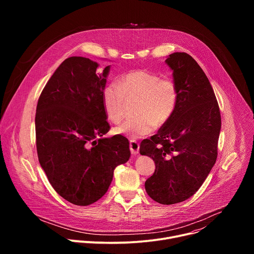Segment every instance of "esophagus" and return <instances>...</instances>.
I'll use <instances>...</instances> for the list:
<instances>
[{
  "mask_svg": "<svg viewBox=\"0 0 254 254\" xmlns=\"http://www.w3.org/2000/svg\"><path fill=\"white\" fill-rule=\"evenodd\" d=\"M129 149L132 155H137L139 152V143L136 140L131 139L129 141Z\"/></svg>",
  "mask_w": 254,
  "mask_h": 254,
  "instance_id": "esophagus-1",
  "label": "esophagus"
}]
</instances>
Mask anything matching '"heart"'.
Instances as JSON below:
<instances>
[{"mask_svg": "<svg viewBox=\"0 0 254 254\" xmlns=\"http://www.w3.org/2000/svg\"><path fill=\"white\" fill-rule=\"evenodd\" d=\"M138 99L135 116L115 128V132L130 138L151 134L174 115L178 103V89L171 79H161L153 72L136 69L122 75L117 83L102 91V104L107 119L120 123L126 115V101Z\"/></svg>", "mask_w": 254, "mask_h": 254, "instance_id": "obj_1", "label": "heart"}]
</instances>
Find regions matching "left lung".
<instances>
[{
  "label": "left lung",
  "instance_id": "left-lung-1",
  "mask_svg": "<svg viewBox=\"0 0 254 254\" xmlns=\"http://www.w3.org/2000/svg\"><path fill=\"white\" fill-rule=\"evenodd\" d=\"M166 63L178 89L177 107L157 134L140 142L139 153L156 164L144 183L148 195L171 205L193 196L209 175L217 159L221 116L214 90L192 56L176 52Z\"/></svg>",
  "mask_w": 254,
  "mask_h": 254
}]
</instances>
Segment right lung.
<instances>
[{"instance_id":"right-lung-1","label":"right lung","mask_w":254,"mask_h":254,"mask_svg":"<svg viewBox=\"0 0 254 254\" xmlns=\"http://www.w3.org/2000/svg\"><path fill=\"white\" fill-rule=\"evenodd\" d=\"M69 57L46 83L36 108V147L53 189L68 202L87 206L110 187L115 169L128 161L125 136L103 137L110 130L102 91L111 66Z\"/></svg>"}]
</instances>
